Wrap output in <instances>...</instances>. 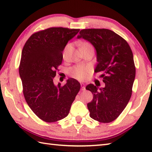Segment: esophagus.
Returning a JSON list of instances; mask_svg holds the SVG:
<instances>
[{
    "mask_svg": "<svg viewBox=\"0 0 152 152\" xmlns=\"http://www.w3.org/2000/svg\"><path fill=\"white\" fill-rule=\"evenodd\" d=\"M81 88H82V90H83V91L86 89V87H85L84 83H81Z\"/></svg>",
    "mask_w": 152,
    "mask_h": 152,
    "instance_id": "34e87169",
    "label": "esophagus"
}]
</instances>
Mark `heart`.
Masks as SVG:
<instances>
[{
    "label": "heart",
    "mask_w": 152,
    "mask_h": 152,
    "mask_svg": "<svg viewBox=\"0 0 152 152\" xmlns=\"http://www.w3.org/2000/svg\"><path fill=\"white\" fill-rule=\"evenodd\" d=\"M92 47L91 44L88 42H83L80 46L81 50L86 48ZM70 48V44H67L64 47L63 51V59L66 57L67 52L69 51ZM70 74L73 78L78 79L79 80H85L89 76L92 72V69L90 66H86L83 65H77L73 66L72 69L70 70Z\"/></svg>",
    "instance_id": "1"
}]
</instances>
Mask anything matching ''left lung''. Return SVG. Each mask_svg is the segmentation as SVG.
Wrapping results in <instances>:
<instances>
[{
    "label": "left lung",
    "instance_id": "1",
    "mask_svg": "<svg viewBox=\"0 0 152 152\" xmlns=\"http://www.w3.org/2000/svg\"><path fill=\"white\" fill-rule=\"evenodd\" d=\"M95 48L97 64L95 72L101 73L104 88L93 84L86 89L93 93L88 103L90 117L100 123L112 122L124 111L132 95L136 74L133 55L124 38L106 28H88L80 31Z\"/></svg>",
    "mask_w": 152,
    "mask_h": 152
}]
</instances>
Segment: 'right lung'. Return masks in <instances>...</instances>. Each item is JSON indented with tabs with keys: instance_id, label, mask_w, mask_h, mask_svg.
Masks as SVG:
<instances>
[{
	"instance_id": "add662e5",
	"label": "right lung",
	"mask_w": 152,
	"mask_h": 152,
	"mask_svg": "<svg viewBox=\"0 0 152 152\" xmlns=\"http://www.w3.org/2000/svg\"><path fill=\"white\" fill-rule=\"evenodd\" d=\"M78 28L50 27L33 33L23 48L19 75L25 101L35 114L48 123L68 115L80 91V83L74 78L56 86L53 78L62 63L63 51Z\"/></svg>"
}]
</instances>
